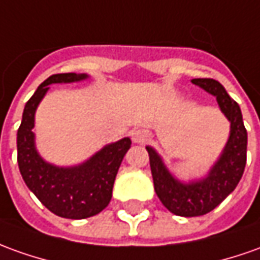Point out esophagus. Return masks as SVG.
Segmentation results:
<instances>
[{
	"instance_id": "esophagus-1",
	"label": "esophagus",
	"mask_w": 260,
	"mask_h": 260,
	"mask_svg": "<svg viewBox=\"0 0 260 260\" xmlns=\"http://www.w3.org/2000/svg\"><path fill=\"white\" fill-rule=\"evenodd\" d=\"M148 132L146 130H143V128H136L132 132V140L134 143H139V144H143V143H146L148 140Z\"/></svg>"
}]
</instances>
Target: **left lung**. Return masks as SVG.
<instances>
[{
  "label": "left lung",
  "instance_id": "1",
  "mask_svg": "<svg viewBox=\"0 0 260 260\" xmlns=\"http://www.w3.org/2000/svg\"><path fill=\"white\" fill-rule=\"evenodd\" d=\"M194 85L214 94L221 112L231 123L229 139L219 158L201 180L181 182L168 171L167 166L153 147L147 146L154 189L162 205L175 215L200 216L216 208L241 181L246 164L248 133L243 126L241 107L218 80L192 79Z\"/></svg>",
  "mask_w": 260,
  "mask_h": 260
}]
</instances>
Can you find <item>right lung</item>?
<instances>
[{
  "label": "right lung",
  "instance_id": "right-lung-1",
  "mask_svg": "<svg viewBox=\"0 0 260 260\" xmlns=\"http://www.w3.org/2000/svg\"><path fill=\"white\" fill-rule=\"evenodd\" d=\"M87 78L86 73L52 75L38 86L25 105L17 133L18 166L26 187L55 215L68 219H85L102 212L112 200L113 184L132 140L107 144L85 162L58 167L39 155L35 147V112L52 83H71Z\"/></svg>",
  "mask_w": 260,
  "mask_h": 260
}]
</instances>
